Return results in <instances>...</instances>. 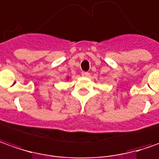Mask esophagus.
I'll return each instance as SVG.
<instances>
[{"label":"esophagus","mask_w":159,"mask_h":159,"mask_svg":"<svg viewBox=\"0 0 159 159\" xmlns=\"http://www.w3.org/2000/svg\"><path fill=\"white\" fill-rule=\"evenodd\" d=\"M82 75L84 76V77H88V76H89V72H86V71H83V72H82Z\"/></svg>","instance_id":"1"}]
</instances>
